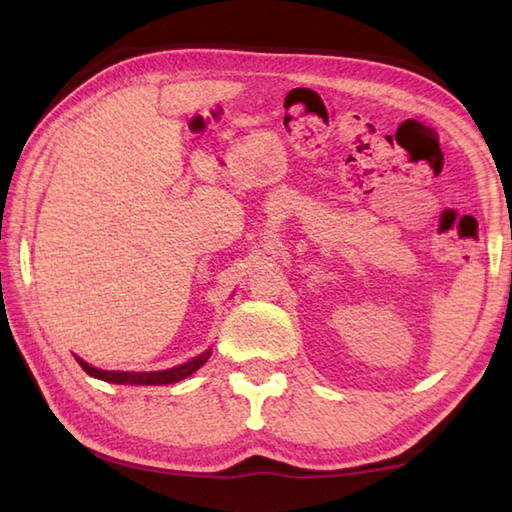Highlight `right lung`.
<instances>
[{
	"label": "right lung",
	"mask_w": 512,
	"mask_h": 512,
	"mask_svg": "<svg viewBox=\"0 0 512 512\" xmlns=\"http://www.w3.org/2000/svg\"><path fill=\"white\" fill-rule=\"evenodd\" d=\"M209 356H211V350H206L200 356L191 358L189 363L178 365L173 369H162V372H103V369H96L85 361H81L79 356H74V358H76V363L83 367V372H88L94 378L107 380V383H116V385H171V383H180V380L191 376L193 372H198V369L206 361H209Z\"/></svg>",
	"instance_id": "1"
}]
</instances>
